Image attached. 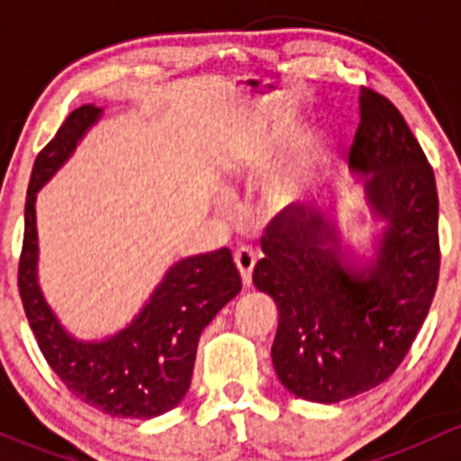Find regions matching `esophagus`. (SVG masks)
<instances>
[{
	"label": "esophagus",
	"instance_id": "34e87169",
	"mask_svg": "<svg viewBox=\"0 0 461 461\" xmlns=\"http://www.w3.org/2000/svg\"><path fill=\"white\" fill-rule=\"evenodd\" d=\"M236 267H239L240 276H243L245 285H252V269L257 265V252L252 248H239L234 254Z\"/></svg>",
	"mask_w": 461,
	"mask_h": 461
}]
</instances>
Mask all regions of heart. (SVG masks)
Masks as SVG:
<instances>
[{
	"label": "heart",
	"instance_id": "1",
	"mask_svg": "<svg viewBox=\"0 0 461 461\" xmlns=\"http://www.w3.org/2000/svg\"><path fill=\"white\" fill-rule=\"evenodd\" d=\"M314 165H317V156L312 149H303L296 153L272 180H269L267 189H265V201L272 207L281 209L287 207L303 194L308 187L310 178H312Z\"/></svg>",
	"mask_w": 461,
	"mask_h": 461
}]
</instances>
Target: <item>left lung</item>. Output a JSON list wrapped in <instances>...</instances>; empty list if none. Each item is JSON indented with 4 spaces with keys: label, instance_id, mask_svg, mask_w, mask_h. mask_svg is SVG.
Wrapping results in <instances>:
<instances>
[{
    "label": "left lung",
    "instance_id": "1",
    "mask_svg": "<svg viewBox=\"0 0 461 461\" xmlns=\"http://www.w3.org/2000/svg\"><path fill=\"white\" fill-rule=\"evenodd\" d=\"M348 167L375 221L373 254L343 243L332 204L283 209L254 285L278 308L272 364L292 394L337 403L384 384L411 350L439 278L435 174L397 106L361 88Z\"/></svg>",
    "mask_w": 461,
    "mask_h": 461
}]
</instances>
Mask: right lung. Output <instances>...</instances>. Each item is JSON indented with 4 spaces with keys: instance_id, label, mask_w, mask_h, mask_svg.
Listing matches in <instances>:
<instances>
[{
    "instance_id": "add662e5",
    "label": "right lung",
    "mask_w": 461,
    "mask_h": 461,
    "mask_svg": "<svg viewBox=\"0 0 461 461\" xmlns=\"http://www.w3.org/2000/svg\"><path fill=\"white\" fill-rule=\"evenodd\" d=\"M104 109L73 111L32 165L20 258V296L41 355L68 390L111 417L151 420L183 402L192 384L198 339L240 292L227 248L171 265L127 328L97 341L76 339L44 299L37 276V192L62 169Z\"/></svg>"
}]
</instances>
